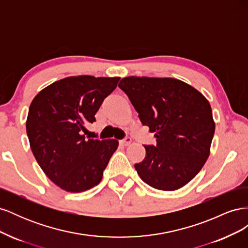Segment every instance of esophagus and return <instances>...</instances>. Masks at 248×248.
I'll list each match as a JSON object with an SVG mask.
<instances>
[{"instance_id": "1", "label": "esophagus", "mask_w": 248, "mask_h": 248, "mask_svg": "<svg viewBox=\"0 0 248 248\" xmlns=\"http://www.w3.org/2000/svg\"><path fill=\"white\" fill-rule=\"evenodd\" d=\"M121 142L122 145H124V146H128V145H130V142H131V139L129 138V137H125L123 140H121Z\"/></svg>"}]
</instances>
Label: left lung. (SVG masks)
<instances>
[{
    "label": "left lung",
    "instance_id": "left-lung-1",
    "mask_svg": "<svg viewBox=\"0 0 248 248\" xmlns=\"http://www.w3.org/2000/svg\"><path fill=\"white\" fill-rule=\"evenodd\" d=\"M119 88L141 124L155 132L156 145H145V159L134 164L139 176L156 189L181 188L209 156L215 131L210 103L198 90L175 78L129 77Z\"/></svg>",
    "mask_w": 248,
    "mask_h": 248
}]
</instances>
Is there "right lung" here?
<instances>
[{
	"label": "right lung",
	"mask_w": 248,
	"mask_h": 248,
	"mask_svg": "<svg viewBox=\"0 0 248 248\" xmlns=\"http://www.w3.org/2000/svg\"><path fill=\"white\" fill-rule=\"evenodd\" d=\"M120 78L70 77L58 80L33 99L27 119L32 152L46 175L69 192H81L98 184L117 140L85 137L86 124L96 121L103 100Z\"/></svg>",
	"instance_id": "obj_1"
}]
</instances>
